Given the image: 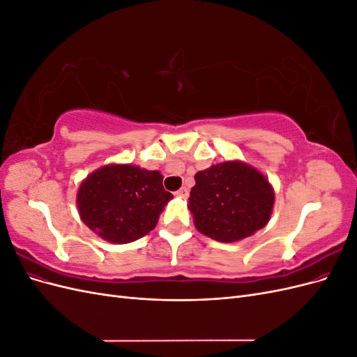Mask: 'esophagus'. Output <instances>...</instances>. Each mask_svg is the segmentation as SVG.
Returning <instances> with one entry per match:
<instances>
[{
    "mask_svg": "<svg viewBox=\"0 0 357 357\" xmlns=\"http://www.w3.org/2000/svg\"><path fill=\"white\" fill-rule=\"evenodd\" d=\"M176 195H177V197H180V198H188V195H189V189H188V188H181V189H178V190L176 192Z\"/></svg>",
    "mask_w": 357,
    "mask_h": 357,
    "instance_id": "obj_1",
    "label": "esophagus"
}]
</instances>
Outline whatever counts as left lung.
Returning a JSON list of instances; mask_svg holds the SVG:
<instances>
[{
  "label": "left lung",
  "mask_w": 357,
  "mask_h": 357,
  "mask_svg": "<svg viewBox=\"0 0 357 357\" xmlns=\"http://www.w3.org/2000/svg\"><path fill=\"white\" fill-rule=\"evenodd\" d=\"M274 190L261 172L241 162H223L197 172L189 210L197 229L234 243L262 229L271 218Z\"/></svg>",
  "instance_id": "8db88e82"
}]
</instances>
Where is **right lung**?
Here are the masks:
<instances>
[{"mask_svg": "<svg viewBox=\"0 0 357 357\" xmlns=\"http://www.w3.org/2000/svg\"><path fill=\"white\" fill-rule=\"evenodd\" d=\"M172 198L159 171L132 165L104 167L86 178L77 193L84 225L101 238L126 244L152 231Z\"/></svg>", "mask_w": 357, "mask_h": 357, "instance_id": "right-lung-1", "label": "right lung"}]
</instances>
